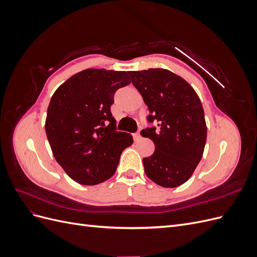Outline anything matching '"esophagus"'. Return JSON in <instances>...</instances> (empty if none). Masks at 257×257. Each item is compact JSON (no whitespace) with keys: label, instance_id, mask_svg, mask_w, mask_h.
Here are the masks:
<instances>
[{"label":"esophagus","instance_id":"esophagus-1","mask_svg":"<svg viewBox=\"0 0 257 257\" xmlns=\"http://www.w3.org/2000/svg\"><path fill=\"white\" fill-rule=\"evenodd\" d=\"M141 131H138V132H136V133L134 134V141L135 142H138L139 139H141Z\"/></svg>","mask_w":257,"mask_h":257}]
</instances>
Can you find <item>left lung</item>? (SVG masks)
<instances>
[{"label":"left lung","instance_id":"1","mask_svg":"<svg viewBox=\"0 0 257 257\" xmlns=\"http://www.w3.org/2000/svg\"><path fill=\"white\" fill-rule=\"evenodd\" d=\"M131 81L149 109L147 121L158 126L146 127L155 150L143 160L145 173L164 188H177L190 179L203 157L207 126L200 99L191 85L167 69L128 72Z\"/></svg>","mask_w":257,"mask_h":257}]
</instances>
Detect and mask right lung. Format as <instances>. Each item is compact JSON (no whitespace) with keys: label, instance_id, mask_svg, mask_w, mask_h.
Returning <instances> with one entry per match:
<instances>
[{"label":"right lung","instance_id":"1","mask_svg":"<svg viewBox=\"0 0 257 257\" xmlns=\"http://www.w3.org/2000/svg\"><path fill=\"white\" fill-rule=\"evenodd\" d=\"M128 72L89 68L54 92L46 134L54 159L74 181L95 185L115 173L133 136L116 131L110 107L116 90L130 84Z\"/></svg>","mask_w":257,"mask_h":257}]
</instances>
